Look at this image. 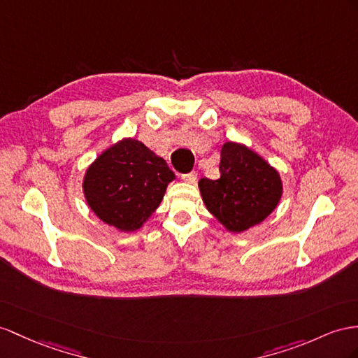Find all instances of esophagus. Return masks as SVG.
Instances as JSON below:
<instances>
[{"label": "esophagus", "instance_id": "esophagus-1", "mask_svg": "<svg viewBox=\"0 0 358 358\" xmlns=\"http://www.w3.org/2000/svg\"><path fill=\"white\" fill-rule=\"evenodd\" d=\"M181 178L185 182H189V185H195L196 180H198V173L194 171L190 173H185V176H181Z\"/></svg>", "mask_w": 358, "mask_h": 358}]
</instances>
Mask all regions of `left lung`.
I'll return each mask as SVG.
<instances>
[{
	"label": "left lung",
	"instance_id": "left-lung-1",
	"mask_svg": "<svg viewBox=\"0 0 358 358\" xmlns=\"http://www.w3.org/2000/svg\"><path fill=\"white\" fill-rule=\"evenodd\" d=\"M221 155V178H201L198 187L216 221L227 231L241 234L277 208L282 180L272 164L245 143L228 141Z\"/></svg>",
	"mask_w": 358,
	"mask_h": 358
}]
</instances>
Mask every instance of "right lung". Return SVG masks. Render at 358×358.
<instances>
[{
	"label": "right lung",
	"instance_id": "right-lung-1",
	"mask_svg": "<svg viewBox=\"0 0 358 358\" xmlns=\"http://www.w3.org/2000/svg\"><path fill=\"white\" fill-rule=\"evenodd\" d=\"M173 180L166 162L136 137H124L89 164L81 187L96 217L117 231L133 233L159 208Z\"/></svg>",
	"mask_w": 358,
	"mask_h": 358
}]
</instances>
